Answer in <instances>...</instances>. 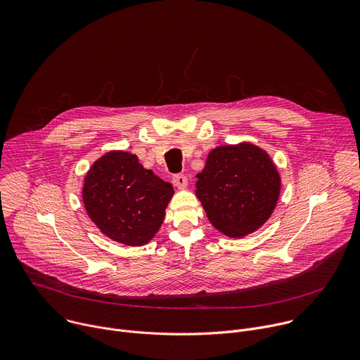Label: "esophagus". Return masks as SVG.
Returning a JSON list of instances; mask_svg holds the SVG:
<instances>
[{"label": "esophagus", "instance_id": "obj_1", "mask_svg": "<svg viewBox=\"0 0 360 360\" xmlns=\"http://www.w3.org/2000/svg\"><path fill=\"white\" fill-rule=\"evenodd\" d=\"M173 183H174V186L177 187V188H186L187 187V177L186 176H183V174H176V176H173Z\"/></svg>", "mask_w": 360, "mask_h": 360}]
</instances>
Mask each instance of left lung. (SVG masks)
<instances>
[{
	"label": "left lung",
	"instance_id": "obj_1",
	"mask_svg": "<svg viewBox=\"0 0 360 360\" xmlns=\"http://www.w3.org/2000/svg\"><path fill=\"white\" fill-rule=\"evenodd\" d=\"M195 177L208 221L231 238L247 237L269 220L282 184L271 156L251 141L212 149Z\"/></svg>",
	"mask_w": 360,
	"mask_h": 360
}]
</instances>
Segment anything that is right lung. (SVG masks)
<instances>
[{"instance_id": "right-lung-1", "label": "right lung", "mask_w": 360, "mask_h": 360, "mask_svg": "<svg viewBox=\"0 0 360 360\" xmlns=\"http://www.w3.org/2000/svg\"><path fill=\"white\" fill-rule=\"evenodd\" d=\"M173 194L170 183L124 150H110L95 160L82 187L92 223L108 238L126 247H141L153 240Z\"/></svg>"}]
</instances>
